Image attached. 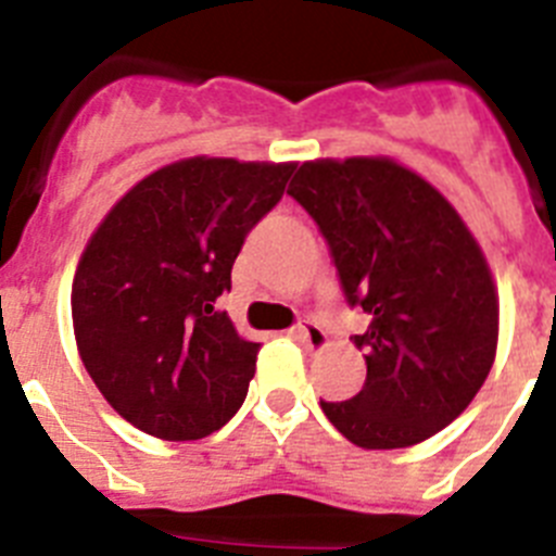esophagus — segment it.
<instances>
[{"label":"esophagus","mask_w":556,"mask_h":556,"mask_svg":"<svg viewBox=\"0 0 556 556\" xmlns=\"http://www.w3.org/2000/svg\"><path fill=\"white\" fill-rule=\"evenodd\" d=\"M291 336L299 338V341L311 346V350H325V346H327V332L321 330L316 321H311V318L299 321V325L291 330Z\"/></svg>","instance_id":"34e87169"}]
</instances>
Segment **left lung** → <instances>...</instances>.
<instances>
[{
    "label": "left lung",
    "instance_id": "left-lung-1",
    "mask_svg": "<svg viewBox=\"0 0 556 556\" xmlns=\"http://www.w3.org/2000/svg\"><path fill=\"white\" fill-rule=\"evenodd\" d=\"M288 195L325 235L346 302L369 313L352 336L364 389L321 400V412L366 451L442 431L479 394L498 350V288L479 240L431 181L389 156L305 162Z\"/></svg>",
    "mask_w": 556,
    "mask_h": 556
}]
</instances>
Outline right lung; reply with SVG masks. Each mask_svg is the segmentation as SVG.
Returning <instances> with one entry per match:
<instances>
[{
  "instance_id": "obj_1",
  "label": "right lung",
  "mask_w": 556,
  "mask_h": 556,
  "mask_svg": "<svg viewBox=\"0 0 556 556\" xmlns=\"http://www.w3.org/2000/svg\"><path fill=\"white\" fill-rule=\"evenodd\" d=\"M293 162L190 156L164 164L111 206L72 279L80 361L123 419L167 442L224 428L257 369L226 311L231 265L271 212Z\"/></svg>"
}]
</instances>
